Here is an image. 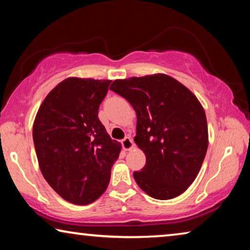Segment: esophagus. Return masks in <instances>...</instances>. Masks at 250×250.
<instances>
[{
	"label": "esophagus",
	"mask_w": 250,
	"mask_h": 250,
	"mask_svg": "<svg viewBox=\"0 0 250 250\" xmlns=\"http://www.w3.org/2000/svg\"><path fill=\"white\" fill-rule=\"evenodd\" d=\"M121 144H122V148H124L125 151H129V150L133 149V146H134L133 141L130 137H125V139L121 141Z\"/></svg>",
	"instance_id": "obj_1"
}]
</instances>
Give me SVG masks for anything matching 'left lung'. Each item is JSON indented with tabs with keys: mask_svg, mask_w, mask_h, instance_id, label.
Listing matches in <instances>:
<instances>
[{
	"mask_svg": "<svg viewBox=\"0 0 250 250\" xmlns=\"http://www.w3.org/2000/svg\"><path fill=\"white\" fill-rule=\"evenodd\" d=\"M110 90L129 101L137 113L134 142L146 166L134 171L138 186L154 199L181 195L196 179L208 148L203 105L172 77L157 73L112 82Z\"/></svg>",
	"mask_w": 250,
	"mask_h": 250,
	"instance_id": "obj_1",
	"label": "left lung"
}]
</instances>
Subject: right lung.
<instances>
[{
    "label": "right lung",
    "instance_id": "add662e5",
    "mask_svg": "<svg viewBox=\"0 0 250 250\" xmlns=\"http://www.w3.org/2000/svg\"><path fill=\"white\" fill-rule=\"evenodd\" d=\"M110 80L68 78L43 100L33 141L44 179L63 199L89 205L108 188L121 151L98 118Z\"/></svg>",
    "mask_w": 250,
    "mask_h": 250
}]
</instances>
